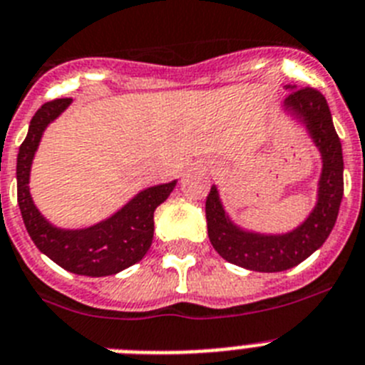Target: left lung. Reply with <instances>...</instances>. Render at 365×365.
I'll return each instance as SVG.
<instances>
[{
    "mask_svg": "<svg viewBox=\"0 0 365 365\" xmlns=\"http://www.w3.org/2000/svg\"><path fill=\"white\" fill-rule=\"evenodd\" d=\"M284 88L289 91V96L282 103V111L304 128L321 158L315 204L310 213L295 228L269 234L237 225L226 211L217 185H211L206 200L207 235L213 249L226 262L249 271L280 272L304 262L330 235L344 198V154L329 103L314 88L297 85Z\"/></svg>",
    "mask_w": 365,
    "mask_h": 365,
    "instance_id": "8db88e82",
    "label": "left lung"
}]
</instances>
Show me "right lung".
<instances>
[{
	"mask_svg": "<svg viewBox=\"0 0 365 365\" xmlns=\"http://www.w3.org/2000/svg\"><path fill=\"white\" fill-rule=\"evenodd\" d=\"M72 100L44 103L31 118L16 158L18 206L36 249L66 271L81 277H109L140 262L154 240V211L174 191L178 180L152 185L131 197L120 210L85 228H61L46 219L31 197L29 180L36 150L48 125Z\"/></svg>",
	"mask_w": 365,
	"mask_h": 365,
	"instance_id": "right-lung-1",
	"label": "right lung"
}]
</instances>
